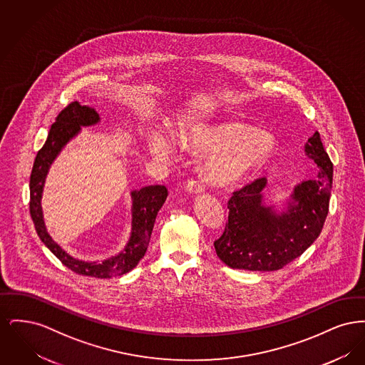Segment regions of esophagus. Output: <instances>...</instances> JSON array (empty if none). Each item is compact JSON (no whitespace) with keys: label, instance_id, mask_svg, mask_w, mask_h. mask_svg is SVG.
<instances>
[{"label":"esophagus","instance_id":"34e87169","mask_svg":"<svg viewBox=\"0 0 365 365\" xmlns=\"http://www.w3.org/2000/svg\"><path fill=\"white\" fill-rule=\"evenodd\" d=\"M186 191L190 194H201L205 191V186L200 180H189L187 186H186Z\"/></svg>","mask_w":365,"mask_h":365}]
</instances>
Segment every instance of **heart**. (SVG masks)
I'll return each mask as SVG.
<instances>
[{"mask_svg":"<svg viewBox=\"0 0 365 365\" xmlns=\"http://www.w3.org/2000/svg\"><path fill=\"white\" fill-rule=\"evenodd\" d=\"M179 140L191 155H209L205 174L222 186L238 183L259 171L277 149V138L271 131L235 119L191 125L180 133ZM149 148L161 161H171L176 155L174 140L163 134H153Z\"/></svg>","mask_w":365,"mask_h":365,"instance_id":"1","label":"heart"}]
</instances>
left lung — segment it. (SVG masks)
I'll return each instance as SVG.
<instances>
[{"mask_svg": "<svg viewBox=\"0 0 365 365\" xmlns=\"http://www.w3.org/2000/svg\"><path fill=\"white\" fill-rule=\"evenodd\" d=\"M319 173L297 183L278 207L267 205L265 178L235 191L228 201V223L215 241L220 260L235 269L277 271L299 257L320 235L330 204L332 163L316 131L304 146Z\"/></svg>", "mask_w": 365, "mask_h": 365, "instance_id": "left-lung-1", "label": "left lung"}]
</instances>
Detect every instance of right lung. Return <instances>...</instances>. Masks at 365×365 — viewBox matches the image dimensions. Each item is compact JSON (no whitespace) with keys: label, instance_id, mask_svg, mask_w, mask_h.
<instances>
[{"label":"right lung","instance_id":"add662e5","mask_svg":"<svg viewBox=\"0 0 365 365\" xmlns=\"http://www.w3.org/2000/svg\"><path fill=\"white\" fill-rule=\"evenodd\" d=\"M101 122L100 115L94 108L79 104L78 101L64 108L56 122L53 123L42 149L35 157L30 178V213L35 230L41 241L71 271L93 278L106 279L119 277L130 272L137 267L145 256L150 235L155 226L157 213L167 200L168 191L165 186H146L130 192L131 197V232L130 238L119 253L103 261H85L71 256L48 232L42 210V194L45 180L52 167L53 161L67 146V143L79 135L82 127H91Z\"/></svg>","mask_w":365,"mask_h":365}]
</instances>
